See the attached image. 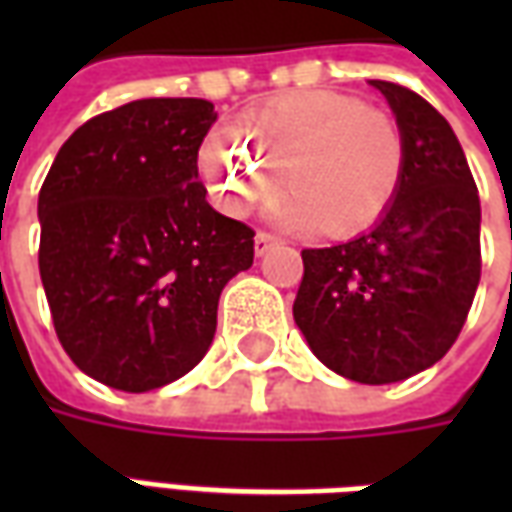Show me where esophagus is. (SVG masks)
Masks as SVG:
<instances>
[{"instance_id":"34e87169","label":"esophagus","mask_w":512,"mask_h":512,"mask_svg":"<svg viewBox=\"0 0 512 512\" xmlns=\"http://www.w3.org/2000/svg\"><path fill=\"white\" fill-rule=\"evenodd\" d=\"M277 241H279L277 235H271V233H266V230H260V233L255 235V255H266L268 249L277 244Z\"/></svg>"}]
</instances>
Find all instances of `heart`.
<instances>
[{
	"label": "heart",
	"mask_w": 512,
	"mask_h": 512,
	"mask_svg": "<svg viewBox=\"0 0 512 512\" xmlns=\"http://www.w3.org/2000/svg\"><path fill=\"white\" fill-rule=\"evenodd\" d=\"M197 164L227 216H249L285 180L290 191L271 208L274 222L351 238L395 202L406 136L395 117L354 95L290 93L246 112L241 134L213 126Z\"/></svg>",
	"instance_id": "heart-1"
}]
</instances>
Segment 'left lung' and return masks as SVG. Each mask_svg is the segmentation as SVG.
I'll return each mask as SVG.
<instances>
[{"label":"left lung","mask_w":512,"mask_h":512,"mask_svg":"<svg viewBox=\"0 0 512 512\" xmlns=\"http://www.w3.org/2000/svg\"><path fill=\"white\" fill-rule=\"evenodd\" d=\"M406 136V172L373 230L304 249L293 318L312 354L359 384H395L458 340L480 282V197L458 136L403 84L373 79Z\"/></svg>","instance_id":"1"}]
</instances>
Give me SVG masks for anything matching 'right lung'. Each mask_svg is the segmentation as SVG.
Returning a JSON list of instances; mask_svg holds the SVG:
<instances>
[{
  "label": "right lung",
  "mask_w": 512,
  "mask_h": 512,
  "mask_svg": "<svg viewBox=\"0 0 512 512\" xmlns=\"http://www.w3.org/2000/svg\"><path fill=\"white\" fill-rule=\"evenodd\" d=\"M202 98H142L68 136L40 186L38 266L54 332L95 381L147 392L208 354L224 285L255 230L213 211L197 153Z\"/></svg>",
  "instance_id": "1"
}]
</instances>
